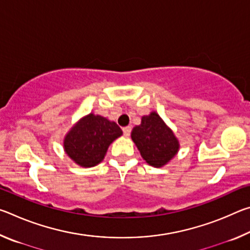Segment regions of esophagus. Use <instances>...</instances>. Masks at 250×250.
<instances>
[{
    "label": "esophagus",
    "instance_id": "34e87169",
    "mask_svg": "<svg viewBox=\"0 0 250 250\" xmlns=\"http://www.w3.org/2000/svg\"><path fill=\"white\" fill-rule=\"evenodd\" d=\"M122 131H124V134L125 135V137H129L130 133H131V126L130 125L125 126V128L122 129Z\"/></svg>",
    "mask_w": 250,
    "mask_h": 250
}]
</instances>
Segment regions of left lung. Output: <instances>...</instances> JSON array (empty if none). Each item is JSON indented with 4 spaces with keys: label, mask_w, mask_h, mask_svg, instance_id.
I'll return each mask as SVG.
<instances>
[{
    "label": "left lung",
    "mask_w": 250,
    "mask_h": 250,
    "mask_svg": "<svg viewBox=\"0 0 250 250\" xmlns=\"http://www.w3.org/2000/svg\"><path fill=\"white\" fill-rule=\"evenodd\" d=\"M131 139L146 162L154 167L166 166L180 149L173 131L155 111L142 117L141 125L132 129Z\"/></svg>",
    "instance_id": "1"
}]
</instances>
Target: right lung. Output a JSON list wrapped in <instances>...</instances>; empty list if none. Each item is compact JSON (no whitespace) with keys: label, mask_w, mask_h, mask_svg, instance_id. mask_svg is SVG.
I'll use <instances>...</instances> for the list:
<instances>
[{"label":"right lung","mask_w":250,"mask_h":250,"mask_svg":"<svg viewBox=\"0 0 250 250\" xmlns=\"http://www.w3.org/2000/svg\"><path fill=\"white\" fill-rule=\"evenodd\" d=\"M122 135L116 122L89 113L80 119L64 139V150L76 164L92 167L104 160L109 146Z\"/></svg>","instance_id":"right-lung-1"}]
</instances>
